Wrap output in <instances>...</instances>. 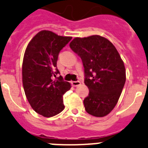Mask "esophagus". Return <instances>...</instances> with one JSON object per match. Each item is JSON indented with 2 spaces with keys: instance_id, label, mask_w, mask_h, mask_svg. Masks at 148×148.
<instances>
[{
  "instance_id": "obj_1",
  "label": "esophagus",
  "mask_w": 148,
  "mask_h": 148,
  "mask_svg": "<svg viewBox=\"0 0 148 148\" xmlns=\"http://www.w3.org/2000/svg\"><path fill=\"white\" fill-rule=\"evenodd\" d=\"M71 84L73 87H77V86H79V85H80L81 82H79V81H75V82H72Z\"/></svg>"
}]
</instances>
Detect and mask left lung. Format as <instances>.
I'll return each instance as SVG.
<instances>
[{
    "mask_svg": "<svg viewBox=\"0 0 148 148\" xmlns=\"http://www.w3.org/2000/svg\"><path fill=\"white\" fill-rule=\"evenodd\" d=\"M69 47L84 66V84L89 89L84 99L85 110L95 117L107 115L115 107L126 82L119 53L109 40L99 35L75 37Z\"/></svg>",
    "mask_w": 148,
    "mask_h": 148,
    "instance_id": "obj_1",
    "label": "left lung"
}]
</instances>
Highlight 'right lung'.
I'll list each match as a JSON object with an SVG mask.
<instances>
[{
    "label": "right lung",
    "mask_w": 148,
    "mask_h": 148,
    "mask_svg": "<svg viewBox=\"0 0 148 148\" xmlns=\"http://www.w3.org/2000/svg\"><path fill=\"white\" fill-rule=\"evenodd\" d=\"M72 40L49 31L36 34L27 45L22 64V83L26 97L36 113L53 117L64 109L63 95L71 88L62 76L57 60L60 50Z\"/></svg>",
    "instance_id": "right-lung-1"
}]
</instances>
